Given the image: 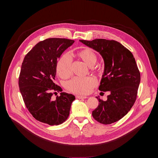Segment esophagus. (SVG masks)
<instances>
[{
	"label": "esophagus",
	"mask_w": 158,
	"mask_h": 158,
	"mask_svg": "<svg viewBox=\"0 0 158 158\" xmlns=\"http://www.w3.org/2000/svg\"><path fill=\"white\" fill-rule=\"evenodd\" d=\"M87 98V97L85 96H81V95H77L76 96V98H77V99H85Z\"/></svg>",
	"instance_id": "obj_1"
}]
</instances>
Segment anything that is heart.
Segmentation results:
<instances>
[{
  "label": "heart",
  "mask_w": 158,
  "mask_h": 158,
  "mask_svg": "<svg viewBox=\"0 0 158 158\" xmlns=\"http://www.w3.org/2000/svg\"><path fill=\"white\" fill-rule=\"evenodd\" d=\"M77 56L89 67H93L97 60L95 53L89 48L78 52ZM56 70L59 76L62 78H66L71 74V60L68 54H64L60 58L57 64ZM96 85V81L93 77H76L67 83L66 87L71 93L87 94L92 91Z\"/></svg>",
  "instance_id": "obj_1"
}]
</instances>
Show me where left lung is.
<instances>
[{"mask_svg": "<svg viewBox=\"0 0 158 158\" xmlns=\"http://www.w3.org/2000/svg\"><path fill=\"white\" fill-rule=\"evenodd\" d=\"M79 41L102 56L104 69L99 90L110 92L106 101L96 97L99 105L93 111V116L103 124L115 123L127 114L136 101L141 80L136 60L117 41L104 39Z\"/></svg>", "mask_w": 158, "mask_h": 158, "instance_id": "left-lung-1", "label": "left lung"}]
</instances>
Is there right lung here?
<instances>
[{
    "label": "right lung",
    "instance_id": "add662e5",
    "mask_svg": "<svg viewBox=\"0 0 158 158\" xmlns=\"http://www.w3.org/2000/svg\"><path fill=\"white\" fill-rule=\"evenodd\" d=\"M74 42L60 38L40 41L27 54L22 64L20 91L29 111L40 122L59 125L69 116L75 96L63 92L53 100L52 96L54 91H62L54 83L57 59Z\"/></svg>",
    "mask_w": 158,
    "mask_h": 158
}]
</instances>
